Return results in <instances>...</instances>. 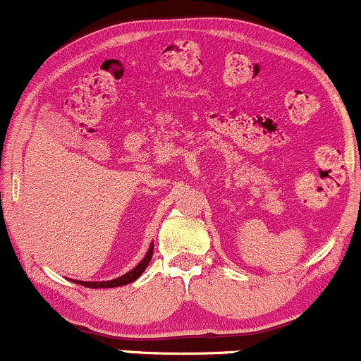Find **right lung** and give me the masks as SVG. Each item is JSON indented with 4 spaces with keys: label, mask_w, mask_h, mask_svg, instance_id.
I'll use <instances>...</instances> for the list:
<instances>
[{
    "label": "right lung",
    "mask_w": 361,
    "mask_h": 361,
    "mask_svg": "<svg viewBox=\"0 0 361 361\" xmlns=\"http://www.w3.org/2000/svg\"><path fill=\"white\" fill-rule=\"evenodd\" d=\"M152 250H154V244H151L147 255L144 256V259L140 261V263L134 268V270L126 273V275L118 276V279L110 280V281H76V283L85 285V287H88V288H114V287H122V285L132 283V281L137 280L139 276L142 275V271L147 268L149 261H151V258H152Z\"/></svg>",
    "instance_id": "right-lung-1"
}]
</instances>
